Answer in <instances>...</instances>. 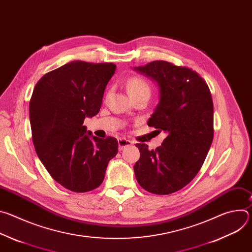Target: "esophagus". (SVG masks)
Wrapping results in <instances>:
<instances>
[{
    "label": "esophagus",
    "mask_w": 252,
    "mask_h": 252,
    "mask_svg": "<svg viewBox=\"0 0 252 252\" xmlns=\"http://www.w3.org/2000/svg\"><path fill=\"white\" fill-rule=\"evenodd\" d=\"M132 145V142L126 138H120L119 139V150L123 151L125 150L126 147H129Z\"/></svg>",
    "instance_id": "obj_1"
}]
</instances>
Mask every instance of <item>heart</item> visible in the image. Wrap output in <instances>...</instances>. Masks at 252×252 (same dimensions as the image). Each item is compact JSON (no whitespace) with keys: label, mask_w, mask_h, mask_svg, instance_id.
I'll return each instance as SVG.
<instances>
[{"label":"heart","mask_w":252,"mask_h":252,"mask_svg":"<svg viewBox=\"0 0 252 252\" xmlns=\"http://www.w3.org/2000/svg\"><path fill=\"white\" fill-rule=\"evenodd\" d=\"M127 90L132 97L142 94H151V87L149 83L140 77L131 78L127 82Z\"/></svg>","instance_id":"obj_1"}]
</instances>
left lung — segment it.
I'll return each instance as SVG.
<instances>
[{"mask_svg":"<svg viewBox=\"0 0 252 252\" xmlns=\"http://www.w3.org/2000/svg\"><path fill=\"white\" fill-rule=\"evenodd\" d=\"M159 88V101L148 122L164 130L161 147L150 151L136 143L140 153L133 169L139 186L164 195L188 186L201 168L213 139V102L206 82L191 68L165 61L134 67Z\"/></svg>","mask_w":252,"mask_h":252,"instance_id":"obj_1","label":"left lung"}]
</instances>
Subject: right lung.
Wrapping results in <instances>:
<instances>
[{
  "mask_svg": "<svg viewBox=\"0 0 252 252\" xmlns=\"http://www.w3.org/2000/svg\"><path fill=\"white\" fill-rule=\"evenodd\" d=\"M116 67L74 61L49 71L33 89L29 114L35 153L55 181L70 191L98 188L118 154L117 138L92 139L83 125L86 117L99 112Z\"/></svg>",
  "mask_w": 252,
  "mask_h": 252,
  "instance_id": "right-lung-1",
  "label": "right lung"
}]
</instances>
